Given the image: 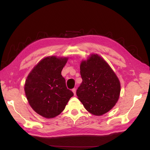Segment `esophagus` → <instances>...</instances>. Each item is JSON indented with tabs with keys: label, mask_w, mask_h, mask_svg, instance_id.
Masks as SVG:
<instances>
[{
	"label": "esophagus",
	"mask_w": 150,
	"mask_h": 150,
	"mask_svg": "<svg viewBox=\"0 0 150 150\" xmlns=\"http://www.w3.org/2000/svg\"><path fill=\"white\" fill-rule=\"evenodd\" d=\"M72 91L73 92V94H74V95H75V94H76V89H75V88L72 89Z\"/></svg>",
	"instance_id": "obj_1"
}]
</instances>
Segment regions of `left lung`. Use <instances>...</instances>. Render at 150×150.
<instances>
[{"label": "left lung", "instance_id": "obj_1", "mask_svg": "<svg viewBox=\"0 0 150 150\" xmlns=\"http://www.w3.org/2000/svg\"><path fill=\"white\" fill-rule=\"evenodd\" d=\"M82 82L78 98L89 112L100 116L112 109L119 100L120 84L113 69L97 54H92L80 66Z\"/></svg>", "mask_w": 150, "mask_h": 150}]
</instances>
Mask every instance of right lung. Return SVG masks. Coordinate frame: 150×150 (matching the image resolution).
Masks as SVG:
<instances>
[{
  "instance_id": "add662e5",
  "label": "right lung",
  "mask_w": 150,
  "mask_h": 150,
  "mask_svg": "<svg viewBox=\"0 0 150 150\" xmlns=\"http://www.w3.org/2000/svg\"><path fill=\"white\" fill-rule=\"evenodd\" d=\"M67 61L66 57H46L34 67L25 82V93L31 107L47 119L59 115L73 96L61 75Z\"/></svg>"
}]
</instances>
